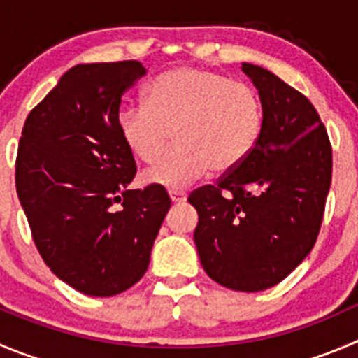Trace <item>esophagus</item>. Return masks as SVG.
I'll return each mask as SVG.
<instances>
[{"label": "esophagus", "mask_w": 358, "mask_h": 358, "mask_svg": "<svg viewBox=\"0 0 358 358\" xmlns=\"http://www.w3.org/2000/svg\"><path fill=\"white\" fill-rule=\"evenodd\" d=\"M169 195H170V200H172L173 203H182L186 200L185 192H177V189H172V192H169Z\"/></svg>", "instance_id": "obj_1"}]
</instances>
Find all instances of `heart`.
<instances>
[{
	"label": "heart",
	"mask_w": 358,
	"mask_h": 358,
	"mask_svg": "<svg viewBox=\"0 0 358 358\" xmlns=\"http://www.w3.org/2000/svg\"><path fill=\"white\" fill-rule=\"evenodd\" d=\"M264 101L257 90L217 71L179 66L156 77L145 103L119 108L117 131L131 155L157 162L174 131L178 144L145 172V181L182 188L243 165L264 131Z\"/></svg>",
	"instance_id": "heart-1"
}]
</instances>
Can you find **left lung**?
Listing matches in <instances>:
<instances>
[{"label": "left lung", "instance_id": "1", "mask_svg": "<svg viewBox=\"0 0 358 358\" xmlns=\"http://www.w3.org/2000/svg\"><path fill=\"white\" fill-rule=\"evenodd\" d=\"M264 101V131L250 158L196 188L195 244L210 279L230 290L281 283L315 246L332 179V145L311 101L244 63Z\"/></svg>", "mask_w": 358, "mask_h": 358}]
</instances>
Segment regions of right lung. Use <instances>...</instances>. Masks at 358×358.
<instances>
[{"label": "right lung", "mask_w": 358, "mask_h": 358, "mask_svg": "<svg viewBox=\"0 0 358 358\" xmlns=\"http://www.w3.org/2000/svg\"><path fill=\"white\" fill-rule=\"evenodd\" d=\"M145 71L134 59L77 64L29 112L19 141L15 188L36 250L91 297L121 294L145 274L170 209L163 186L128 189L137 166L115 122Z\"/></svg>", "instance_id": "obj_1"}]
</instances>
